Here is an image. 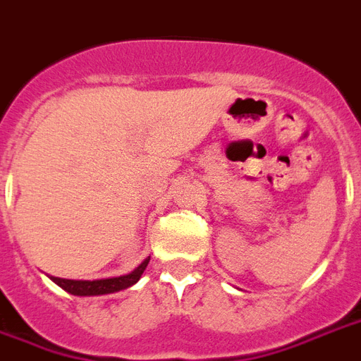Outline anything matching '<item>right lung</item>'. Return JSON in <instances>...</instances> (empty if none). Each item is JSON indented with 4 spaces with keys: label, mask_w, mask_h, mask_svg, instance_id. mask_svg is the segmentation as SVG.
Listing matches in <instances>:
<instances>
[{
    "label": "right lung",
    "mask_w": 361,
    "mask_h": 361,
    "mask_svg": "<svg viewBox=\"0 0 361 361\" xmlns=\"http://www.w3.org/2000/svg\"><path fill=\"white\" fill-rule=\"evenodd\" d=\"M150 262V257L140 263L133 272L126 274V276L118 278H107V280H64V278H55L51 276L55 283L59 287H63L64 291H68L70 295H78V297H94V295H109V293L122 291V289H128L133 283L139 282L140 274L145 272L146 265Z\"/></svg>",
    "instance_id": "add662e5"
}]
</instances>
